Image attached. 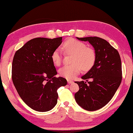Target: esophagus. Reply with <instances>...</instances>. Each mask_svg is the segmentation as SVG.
<instances>
[{
	"label": "esophagus",
	"mask_w": 133,
	"mask_h": 133,
	"mask_svg": "<svg viewBox=\"0 0 133 133\" xmlns=\"http://www.w3.org/2000/svg\"><path fill=\"white\" fill-rule=\"evenodd\" d=\"M67 81H68V84H71V83H73V82L72 81V80H69V79H68V80H67Z\"/></svg>",
	"instance_id": "1"
}]
</instances>
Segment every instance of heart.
Segmentation results:
<instances>
[{"instance_id":"heart-1","label":"heart","mask_w":133,"mask_h":133,"mask_svg":"<svg viewBox=\"0 0 133 133\" xmlns=\"http://www.w3.org/2000/svg\"><path fill=\"white\" fill-rule=\"evenodd\" d=\"M63 49L66 54H73L72 64L65 65L59 70L60 75L68 79H72L81 71L89 70L94 66L96 59V54L93 48L87 46V44L74 39L68 40L63 44ZM51 60L55 65L59 66L62 61V51L55 49L51 54Z\"/></svg>"}]
</instances>
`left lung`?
<instances>
[{
	"mask_svg": "<svg viewBox=\"0 0 133 133\" xmlns=\"http://www.w3.org/2000/svg\"><path fill=\"white\" fill-rule=\"evenodd\" d=\"M89 42L94 48L96 59L94 66L82 76L84 81L75 82L79 90L75 94L76 103L88 111H95L110 101L122 80V63L118 50L107 41L96 37L78 38ZM92 79L91 82L87 81Z\"/></svg>",
	"mask_w": 133,
	"mask_h": 133,
	"instance_id": "obj_1",
	"label": "left lung"
}]
</instances>
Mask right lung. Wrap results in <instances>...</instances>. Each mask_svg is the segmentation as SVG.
Instances as JSON below:
<instances>
[{"instance_id": "right-lung-1", "label": "right lung", "mask_w": 133, "mask_h": 133, "mask_svg": "<svg viewBox=\"0 0 133 133\" xmlns=\"http://www.w3.org/2000/svg\"><path fill=\"white\" fill-rule=\"evenodd\" d=\"M62 37L36 38L15 52L12 63L11 78L18 94L33 110L45 112L57 103V90L67 84L57 74L51 54L62 44Z\"/></svg>"}]
</instances>
